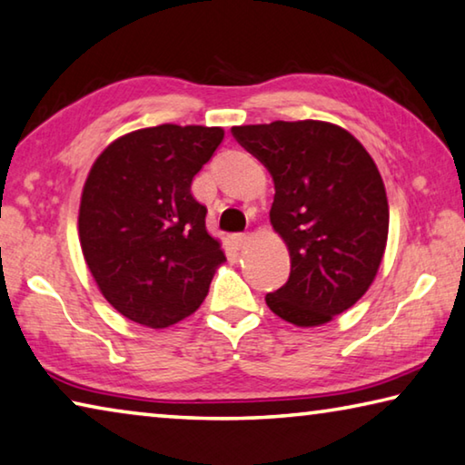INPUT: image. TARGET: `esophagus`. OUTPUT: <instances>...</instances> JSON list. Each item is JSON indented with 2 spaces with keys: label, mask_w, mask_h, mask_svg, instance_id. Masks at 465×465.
<instances>
[{
  "label": "esophagus",
  "mask_w": 465,
  "mask_h": 465,
  "mask_svg": "<svg viewBox=\"0 0 465 465\" xmlns=\"http://www.w3.org/2000/svg\"><path fill=\"white\" fill-rule=\"evenodd\" d=\"M232 242H234V247H237V249L245 247L247 242H249V234L247 232H234L232 234Z\"/></svg>",
  "instance_id": "obj_1"
}]
</instances>
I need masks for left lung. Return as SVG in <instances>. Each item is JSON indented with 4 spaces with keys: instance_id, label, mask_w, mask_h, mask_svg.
I'll use <instances>...</instances> for the list:
<instances>
[{
    "instance_id": "1",
    "label": "left lung",
    "mask_w": 465,
    "mask_h": 465,
    "mask_svg": "<svg viewBox=\"0 0 465 465\" xmlns=\"http://www.w3.org/2000/svg\"><path fill=\"white\" fill-rule=\"evenodd\" d=\"M231 132L270 171V220L291 251L288 282L265 302L294 325L331 322L369 291L383 260L390 208L381 174L354 135L323 121Z\"/></svg>"
}]
</instances>
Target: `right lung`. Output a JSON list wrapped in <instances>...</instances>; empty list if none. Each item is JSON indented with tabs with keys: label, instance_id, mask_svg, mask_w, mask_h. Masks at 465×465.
<instances>
[{
	"label": "right lung",
	"instance_id": "right-lung-1",
	"mask_svg": "<svg viewBox=\"0 0 465 465\" xmlns=\"http://www.w3.org/2000/svg\"><path fill=\"white\" fill-rule=\"evenodd\" d=\"M224 138L220 127L158 125L113 142L80 203L82 253L104 299L132 322L169 327L197 311L226 257L192 183Z\"/></svg>",
	"mask_w": 465,
	"mask_h": 465
}]
</instances>
